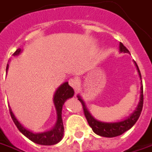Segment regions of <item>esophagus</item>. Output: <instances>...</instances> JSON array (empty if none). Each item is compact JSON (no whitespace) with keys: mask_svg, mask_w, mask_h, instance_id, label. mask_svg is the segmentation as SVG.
<instances>
[{"mask_svg":"<svg viewBox=\"0 0 152 152\" xmlns=\"http://www.w3.org/2000/svg\"><path fill=\"white\" fill-rule=\"evenodd\" d=\"M68 82H69V85L73 87V88H76L77 87V80L76 79H74V78H71L70 80H68Z\"/></svg>","mask_w":152,"mask_h":152,"instance_id":"esophagus-1","label":"esophagus"}]
</instances>
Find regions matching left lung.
I'll list each match as a JSON object with an SVG mask.
<instances>
[{
	"label": "left lung",
	"mask_w": 152,
	"mask_h": 152,
	"mask_svg": "<svg viewBox=\"0 0 152 152\" xmlns=\"http://www.w3.org/2000/svg\"><path fill=\"white\" fill-rule=\"evenodd\" d=\"M120 51L121 52H125V53L129 52L127 48L124 46L122 43H120ZM135 65H136V66L137 68L140 78L141 79V75L140 70H139V67H138V66H137V64L136 62H135ZM77 97H78V100L80 101L81 105H82L85 116L87 120V122H88L89 126L91 127L94 132L99 135V136H101V137H115L123 134L124 132L128 131L129 129H131L135 125V123L137 122L138 118L140 117L141 111H142V107H143V86H141V98H140V102L138 104L137 110L134 111L132 115H130L127 119L124 120L122 121H118V122L107 123V122H102V121H99L97 120H96L92 115H91L89 111L86 107L85 102L80 98V96H78Z\"/></svg>",
	"instance_id": "obj_1"
}]
</instances>
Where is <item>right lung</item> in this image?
Listing matches in <instances>:
<instances>
[{
    "label": "right lung",
    "instance_id": "1",
    "mask_svg": "<svg viewBox=\"0 0 152 152\" xmlns=\"http://www.w3.org/2000/svg\"><path fill=\"white\" fill-rule=\"evenodd\" d=\"M20 49H17L15 52L13 53V56H18L20 53ZM8 69V64H7V70ZM74 95V90L72 89V86H70L68 82H65L59 87L57 91H56L54 96V104L57 112V121L55 126V127L46 132L41 133H33L28 131L20 123L17 119L15 117L13 112L11 111V108L9 109L10 114L14 123L18 128L20 132L26 137L29 140H31L33 142L39 144V145H55L58 143L59 141L62 139L63 135H64V126H63L62 117H61V111H62V106L66 99H69L73 96Z\"/></svg>",
    "mask_w": 152,
    "mask_h": 152
}]
</instances>
